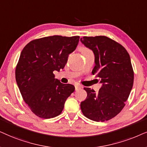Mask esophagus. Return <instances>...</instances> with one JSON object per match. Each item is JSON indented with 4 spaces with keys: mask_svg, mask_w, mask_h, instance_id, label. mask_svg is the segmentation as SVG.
<instances>
[{
    "mask_svg": "<svg viewBox=\"0 0 147 147\" xmlns=\"http://www.w3.org/2000/svg\"><path fill=\"white\" fill-rule=\"evenodd\" d=\"M81 88H83V86L81 85H75V89L76 90H78V89H81Z\"/></svg>",
    "mask_w": 147,
    "mask_h": 147,
    "instance_id": "obj_1",
    "label": "esophagus"
}]
</instances>
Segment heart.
<instances>
[{"mask_svg":"<svg viewBox=\"0 0 147 147\" xmlns=\"http://www.w3.org/2000/svg\"><path fill=\"white\" fill-rule=\"evenodd\" d=\"M81 51V52L83 53V54L84 55V54H87V53H89V52H91V51L89 50V49L87 48H85V47H82V48H81V49H80Z\"/></svg>","mask_w":147,"mask_h":147,"instance_id":"b5f03b06","label":"heart"}]
</instances>
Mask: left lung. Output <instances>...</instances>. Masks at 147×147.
<instances>
[{
  "label": "left lung",
  "mask_w": 147,
  "mask_h": 147,
  "mask_svg": "<svg viewBox=\"0 0 147 147\" xmlns=\"http://www.w3.org/2000/svg\"><path fill=\"white\" fill-rule=\"evenodd\" d=\"M81 41L95 54L92 74L101 79L97 93L85 87L87 97L81 103L83 115L95 122L114 118L125 106L134 83L130 55L124 47L106 36H85Z\"/></svg>",
  "instance_id": "1"
}]
</instances>
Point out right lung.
Returning a JSON list of instances; mask_svg holds the SVG:
<instances>
[{"label": "right lung", "instance_id": "right-lung-1", "mask_svg": "<svg viewBox=\"0 0 147 147\" xmlns=\"http://www.w3.org/2000/svg\"><path fill=\"white\" fill-rule=\"evenodd\" d=\"M79 36H48L31 41L23 49L15 78L23 100L41 118L58 116L75 86L61 83L54 70L63 69L69 54L77 48Z\"/></svg>", "mask_w": 147, "mask_h": 147}]
</instances>
